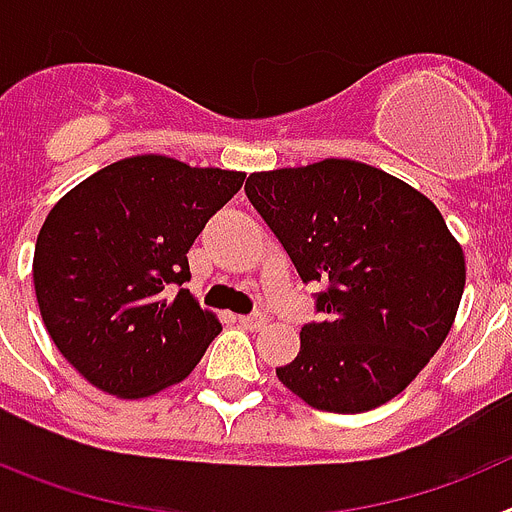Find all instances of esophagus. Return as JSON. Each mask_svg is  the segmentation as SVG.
<instances>
[{"label": "esophagus", "mask_w": 512, "mask_h": 512, "mask_svg": "<svg viewBox=\"0 0 512 512\" xmlns=\"http://www.w3.org/2000/svg\"><path fill=\"white\" fill-rule=\"evenodd\" d=\"M238 323H241V328L246 330H261L266 325V315H238Z\"/></svg>", "instance_id": "obj_1"}]
</instances>
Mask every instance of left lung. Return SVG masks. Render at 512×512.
<instances>
[{"label":"left lung","mask_w":512,"mask_h":512,"mask_svg":"<svg viewBox=\"0 0 512 512\" xmlns=\"http://www.w3.org/2000/svg\"><path fill=\"white\" fill-rule=\"evenodd\" d=\"M251 205L302 282H323L325 318L300 330L277 377L328 413L400 395L449 336L467 266L446 220L397 176L348 158L248 176Z\"/></svg>","instance_id":"8db88e82"}]
</instances>
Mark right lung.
<instances>
[{
  "instance_id": "right-lung-1",
  "label": "right lung",
  "mask_w": 512,
  "mask_h": 512,
  "mask_svg": "<svg viewBox=\"0 0 512 512\" xmlns=\"http://www.w3.org/2000/svg\"><path fill=\"white\" fill-rule=\"evenodd\" d=\"M243 179L146 153L99 169L48 212L35 297L58 351L97 390L138 400L200 364L223 325L174 289L192 277L194 238Z\"/></svg>"
}]
</instances>
